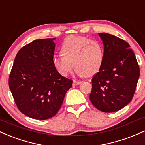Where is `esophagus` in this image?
I'll return each instance as SVG.
<instances>
[{"label": "esophagus", "mask_w": 145, "mask_h": 145, "mask_svg": "<svg viewBox=\"0 0 145 145\" xmlns=\"http://www.w3.org/2000/svg\"><path fill=\"white\" fill-rule=\"evenodd\" d=\"M82 82V81L74 80V82H73V84H74V85H79V84H80Z\"/></svg>", "instance_id": "obj_1"}]
</instances>
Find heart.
Segmentation results:
<instances>
[{"mask_svg":"<svg viewBox=\"0 0 145 145\" xmlns=\"http://www.w3.org/2000/svg\"><path fill=\"white\" fill-rule=\"evenodd\" d=\"M63 54L52 56L53 65L60 74L67 76L74 65L78 76H91L100 69L104 62L102 45L82 36L68 37L61 46Z\"/></svg>","mask_w":145,"mask_h":145,"instance_id":"1","label":"heart"}]
</instances>
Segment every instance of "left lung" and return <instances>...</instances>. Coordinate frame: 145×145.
<instances>
[{
	"label": "left lung",
	"mask_w": 145,
	"mask_h": 145,
	"mask_svg": "<svg viewBox=\"0 0 145 145\" xmlns=\"http://www.w3.org/2000/svg\"><path fill=\"white\" fill-rule=\"evenodd\" d=\"M104 59L92 79L90 100L104 112L119 110L132 99L140 76L139 65L130 46L117 37L99 33Z\"/></svg>",
	"instance_id": "obj_1"
}]
</instances>
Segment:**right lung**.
I'll list each match as a JSON object with an SVG mask.
<instances>
[{"label":"right lung","mask_w":145,"mask_h":145,"mask_svg":"<svg viewBox=\"0 0 145 145\" xmlns=\"http://www.w3.org/2000/svg\"><path fill=\"white\" fill-rule=\"evenodd\" d=\"M55 39H37L22 48L10 73L9 86L15 102L32 119L45 120L55 115L72 86L73 80L53 65Z\"/></svg>","instance_id":"obj_1"}]
</instances>
